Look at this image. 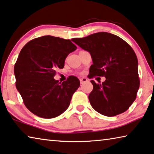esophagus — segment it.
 I'll list each match as a JSON object with an SVG mask.
<instances>
[{"instance_id": "34e87169", "label": "esophagus", "mask_w": 154, "mask_h": 154, "mask_svg": "<svg viewBox=\"0 0 154 154\" xmlns=\"http://www.w3.org/2000/svg\"><path fill=\"white\" fill-rule=\"evenodd\" d=\"M88 79L87 78H85V77L81 78V79H80V83H81V84H84V83L86 82H88Z\"/></svg>"}]
</instances>
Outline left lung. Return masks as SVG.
Returning a JSON list of instances; mask_svg holds the SVG:
<instances>
[{"label":"left lung","mask_w":154,"mask_h":154,"mask_svg":"<svg viewBox=\"0 0 154 154\" xmlns=\"http://www.w3.org/2000/svg\"><path fill=\"white\" fill-rule=\"evenodd\" d=\"M72 41L91 55L90 78L106 77L102 84L91 80L93 90L88 99L92 108L106 116L125 112L135 101L140 86L138 59L132 48L120 37L107 32Z\"/></svg>","instance_id":"8db88e82"}]
</instances>
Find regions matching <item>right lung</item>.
Here are the masks:
<instances>
[{
    "label": "right lung",
    "mask_w": 154,
    "mask_h": 154,
    "mask_svg": "<svg viewBox=\"0 0 154 154\" xmlns=\"http://www.w3.org/2000/svg\"><path fill=\"white\" fill-rule=\"evenodd\" d=\"M77 46L70 40L45 35L24 45L14 66L16 86L25 106L44 119L57 117L66 110L79 80L70 76L59 83L54 79L57 68Z\"/></svg>",
    "instance_id": "right-lung-1"
}]
</instances>
